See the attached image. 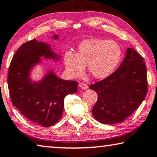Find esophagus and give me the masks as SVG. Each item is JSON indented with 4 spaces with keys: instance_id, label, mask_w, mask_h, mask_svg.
I'll return each mask as SVG.
<instances>
[{
    "instance_id": "obj_1",
    "label": "esophagus",
    "mask_w": 157,
    "mask_h": 157,
    "mask_svg": "<svg viewBox=\"0 0 157 157\" xmlns=\"http://www.w3.org/2000/svg\"><path fill=\"white\" fill-rule=\"evenodd\" d=\"M79 87H80L81 89H82V90H87V89H88V85L86 83L81 82V83H79Z\"/></svg>"
}]
</instances>
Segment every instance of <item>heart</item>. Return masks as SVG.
Returning <instances> with one entry per match:
<instances>
[{
    "label": "heart",
    "mask_w": 157,
    "mask_h": 157,
    "mask_svg": "<svg viewBox=\"0 0 157 157\" xmlns=\"http://www.w3.org/2000/svg\"><path fill=\"white\" fill-rule=\"evenodd\" d=\"M122 50L113 40L90 39L79 44L77 53L67 50L63 59L66 70L72 78L84 73L85 65L94 78H105L109 75L120 63Z\"/></svg>",
    "instance_id": "b5f03b06"
}]
</instances>
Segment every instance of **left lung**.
Wrapping results in <instances>:
<instances>
[{"instance_id": "obj_1", "label": "left lung", "mask_w": 157, "mask_h": 157, "mask_svg": "<svg viewBox=\"0 0 157 157\" xmlns=\"http://www.w3.org/2000/svg\"><path fill=\"white\" fill-rule=\"evenodd\" d=\"M98 93L92 114L107 124L120 123L134 113L148 91L147 67L142 56L127 48L120 67L107 78L90 86Z\"/></svg>"}]
</instances>
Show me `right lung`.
Here are the masks:
<instances>
[{
	"instance_id": "1",
	"label": "right lung",
	"mask_w": 157,
	"mask_h": 157,
	"mask_svg": "<svg viewBox=\"0 0 157 157\" xmlns=\"http://www.w3.org/2000/svg\"><path fill=\"white\" fill-rule=\"evenodd\" d=\"M54 38L58 37L56 35ZM45 58H59L47 44L35 39L23 43L10 62L8 85L13 105L24 117L34 123L49 127L60 119L64 100L75 93L78 82L58 78L52 71L40 82H32L29 75L32 67Z\"/></svg>"
}]
</instances>
